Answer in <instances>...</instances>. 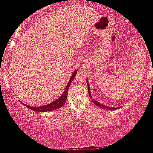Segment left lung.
I'll return each instance as SVG.
<instances>
[{
  "instance_id": "8db88e82",
  "label": "left lung",
  "mask_w": 153,
  "mask_h": 153,
  "mask_svg": "<svg viewBox=\"0 0 153 153\" xmlns=\"http://www.w3.org/2000/svg\"><path fill=\"white\" fill-rule=\"evenodd\" d=\"M86 82H87V85H88V95L89 96H90V98L91 99H92V101L93 103H94V104H96V106H98L100 108H103V109H108V110H116V109H118L119 107H117V108H114V107H108L107 106H105V105L102 104V103L98 102L96 100L92 98V96H91V88H90V86H89V83L88 82V80H86Z\"/></svg>"
}]
</instances>
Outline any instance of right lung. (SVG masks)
I'll use <instances>...</instances> for the list:
<instances>
[{"label":"right lung","instance_id":"1","mask_svg":"<svg viewBox=\"0 0 153 153\" xmlns=\"http://www.w3.org/2000/svg\"><path fill=\"white\" fill-rule=\"evenodd\" d=\"M77 73H78V71H75L74 72H73V75H72L71 77V79H70V80L68 81V85H67V86L65 87V89L64 92L62 93V94L59 96L58 99L54 100L53 102L49 103V104H47V105H44V106H35V107L27 106V105L25 104V103H22L24 105V106L27 107L28 108H29V109H31L32 111H42V112L51 111H54L55 109H57V108H59L60 107H62L63 106V104H64L65 103L66 99H67V96H68V88H69L70 85H71V82H72V81H73V79H74L75 75H76Z\"/></svg>","mask_w":153,"mask_h":153}]
</instances>
